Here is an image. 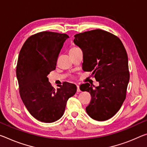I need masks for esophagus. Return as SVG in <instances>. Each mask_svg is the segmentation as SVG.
<instances>
[{
    "label": "esophagus",
    "instance_id": "34e87169",
    "mask_svg": "<svg viewBox=\"0 0 147 147\" xmlns=\"http://www.w3.org/2000/svg\"><path fill=\"white\" fill-rule=\"evenodd\" d=\"M76 87H77V92H80V88H79V86L77 85L76 86Z\"/></svg>",
    "mask_w": 147,
    "mask_h": 147
}]
</instances>
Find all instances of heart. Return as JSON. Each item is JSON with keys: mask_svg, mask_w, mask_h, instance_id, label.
I'll list each match as a JSON object with an SVG mask.
<instances>
[{"mask_svg": "<svg viewBox=\"0 0 147 147\" xmlns=\"http://www.w3.org/2000/svg\"><path fill=\"white\" fill-rule=\"evenodd\" d=\"M79 49H80V48H78V47H76V46H72V47H71V48H70V49H69V54H70V53H73V52H75V51L79 50Z\"/></svg>", "mask_w": 147, "mask_h": 147, "instance_id": "1", "label": "heart"}]
</instances>
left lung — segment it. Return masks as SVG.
Segmentation results:
<instances>
[{"mask_svg": "<svg viewBox=\"0 0 147 147\" xmlns=\"http://www.w3.org/2000/svg\"><path fill=\"white\" fill-rule=\"evenodd\" d=\"M74 43L83 52V70L92 72L99 82L80 86L91 94L86 113L97 121L110 119L119 111L126 96L129 80L128 58L122 41L115 34L95 29L74 35Z\"/></svg>", "mask_w": 147, "mask_h": 147, "instance_id": "1", "label": "left lung"}]
</instances>
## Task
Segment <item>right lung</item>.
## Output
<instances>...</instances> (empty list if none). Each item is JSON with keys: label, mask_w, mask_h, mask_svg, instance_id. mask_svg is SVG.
<instances>
[{"label": "right lung", "mask_w": 147, "mask_h": 147, "mask_svg": "<svg viewBox=\"0 0 147 147\" xmlns=\"http://www.w3.org/2000/svg\"><path fill=\"white\" fill-rule=\"evenodd\" d=\"M67 34L43 31L29 36L21 49L17 67L20 97L29 113L45 123L63 115L67 101L75 94L76 85L63 82L55 90L48 75L55 69Z\"/></svg>", "instance_id": "obj_1"}]
</instances>
